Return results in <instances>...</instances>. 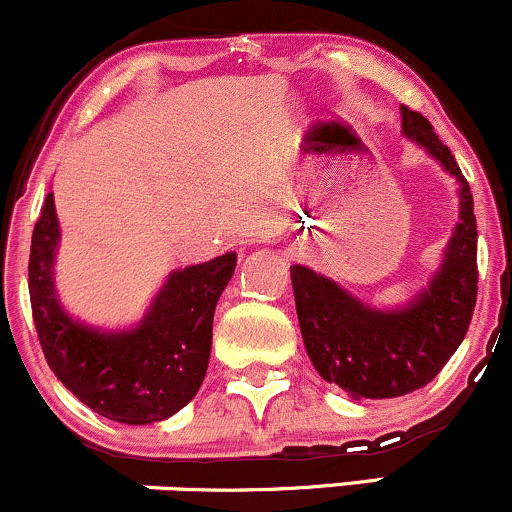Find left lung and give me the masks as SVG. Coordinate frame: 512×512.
<instances>
[{"mask_svg":"<svg viewBox=\"0 0 512 512\" xmlns=\"http://www.w3.org/2000/svg\"><path fill=\"white\" fill-rule=\"evenodd\" d=\"M402 134L460 185V223L438 272L407 305L370 308L337 281L293 264L291 281L305 351L322 380L354 399L402 397L431 383L462 344L477 305V219L460 166L424 115L402 105Z\"/></svg>","mask_w":512,"mask_h":512,"instance_id":"left-lung-1","label":"left lung"}]
</instances>
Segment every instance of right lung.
Segmentation results:
<instances>
[{"label":"right lung","instance_id":"right-lung-1","mask_svg":"<svg viewBox=\"0 0 512 512\" xmlns=\"http://www.w3.org/2000/svg\"><path fill=\"white\" fill-rule=\"evenodd\" d=\"M57 243L60 221L50 192L33 228L28 291L52 373L110 421L144 426L173 416L197 395L207 375L214 310L236 272V252L175 269L139 325L105 330L69 315L57 298Z\"/></svg>","mask_w":512,"mask_h":512}]
</instances>
